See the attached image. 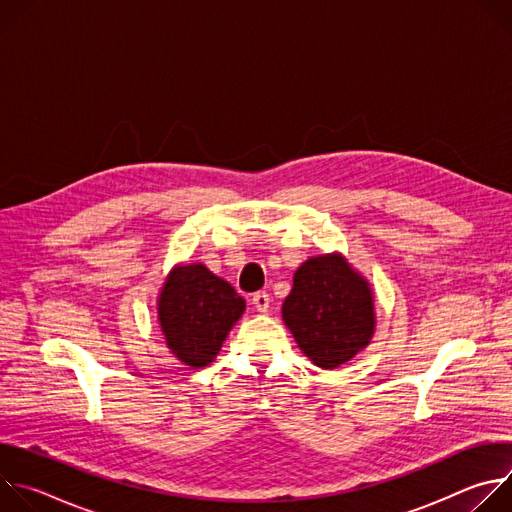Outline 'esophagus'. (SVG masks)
I'll use <instances>...</instances> for the list:
<instances>
[{"instance_id": "34e87169", "label": "esophagus", "mask_w": 512, "mask_h": 512, "mask_svg": "<svg viewBox=\"0 0 512 512\" xmlns=\"http://www.w3.org/2000/svg\"><path fill=\"white\" fill-rule=\"evenodd\" d=\"M253 304H255L257 312H267L269 310V294H265V291H257V294L253 296Z\"/></svg>"}]
</instances>
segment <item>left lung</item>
<instances>
[{
  "label": "left lung",
  "instance_id": "8db88e82",
  "mask_svg": "<svg viewBox=\"0 0 512 512\" xmlns=\"http://www.w3.org/2000/svg\"><path fill=\"white\" fill-rule=\"evenodd\" d=\"M283 320L320 369H336L369 344L375 330L373 294L340 255L308 259L294 275Z\"/></svg>",
  "mask_w": 512,
  "mask_h": 512
}]
</instances>
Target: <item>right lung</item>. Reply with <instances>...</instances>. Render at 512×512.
I'll list each match as a JSON object with an SVG mask.
<instances>
[{"instance_id": "right-lung-1", "label": "right lung", "mask_w": 512, "mask_h": 512, "mask_svg": "<svg viewBox=\"0 0 512 512\" xmlns=\"http://www.w3.org/2000/svg\"><path fill=\"white\" fill-rule=\"evenodd\" d=\"M245 312L235 287L204 265L176 267L160 296V326L170 350L188 367H206Z\"/></svg>"}]
</instances>
